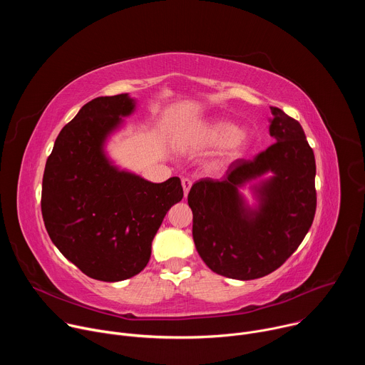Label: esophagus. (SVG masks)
<instances>
[{
	"mask_svg": "<svg viewBox=\"0 0 365 365\" xmlns=\"http://www.w3.org/2000/svg\"><path fill=\"white\" fill-rule=\"evenodd\" d=\"M182 186H183V193H185V196H187V193H189V190H190V187H192V180H190L189 178H183V179H182Z\"/></svg>",
	"mask_w": 365,
	"mask_h": 365,
	"instance_id": "1",
	"label": "esophagus"
}]
</instances>
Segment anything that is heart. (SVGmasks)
<instances>
[{
	"mask_svg": "<svg viewBox=\"0 0 365 365\" xmlns=\"http://www.w3.org/2000/svg\"><path fill=\"white\" fill-rule=\"evenodd\" d=\"M192 138L199 145L231 147L235 151L241 150L247 143L245 134H242L235 124L228 121H215L196 127L192 131Z\"/></svg>",
	"mask_w": 365,
	"mask_h": 365,
	"instance_id": "b5f03b06",
	"label": "heart"
}]
</instances>
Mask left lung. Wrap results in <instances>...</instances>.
I'll return each instance as SVG.
<instances>
[{
  "mask_svg": "<svg viewBox=\"0 0 365 365\" xmlns=\"http://www.w3.org/2000/svg\"><path fill=\"white\" fill-rule=\"evenodd\" d=\"M274 138L252 160L232 162L220 180L193 183L187 203L193 214V241L214 273L252 280L277 270L297 250L317 212L315 154L299 121L270 107ZM272 171L256 187L257 210L245 206L237 187Z\"/></svg>",
  "mask_w": 365,
  "mask_h": 365,
  "instance_id": "8db88e82",
  "label": "left lung"
}]
</instances>
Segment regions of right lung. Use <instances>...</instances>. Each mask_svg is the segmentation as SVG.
Wrapping results in <instances>:
<instances>
[{
  "instance_id": "right-lung-1",
  "label": "right lung",
  "mask_w": 365,
  "mask_h": 365,
  "mask_svg": "<svg viewBox=\"0 0 365 365\" xmlns=\"http://www.w3.org/2000/svg\"><path fill=\"white\" fill-rule=\"evenodd\" d=\"M134 107L127 93L85 103L59 133L43 175L41 215L50 240L101 282L130 279L147 266L155 232L183 197L179 178L151 183L118 170L103 154L107 137Z\"/></svg>"
}]
</instances>
